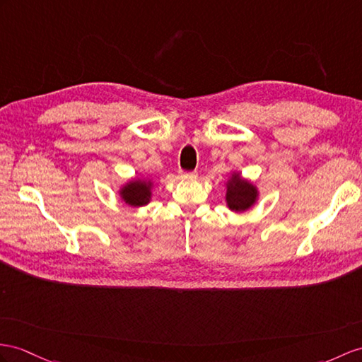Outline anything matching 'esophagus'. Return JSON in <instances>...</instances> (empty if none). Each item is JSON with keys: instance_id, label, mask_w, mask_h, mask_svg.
<instances>
[{"instance_id": "1", "label": "esophagus", "mask_w": 362, "mask_h": 362, "mask_svg": "<svg viewBox=\"0 0 362 362\" xmlns=\"http://www.w3.org/2000/svg\"><path fill=\"white\" fill-rule=\"evenodd\" d=\"M180 176H181V178H197L198 173H197V172H184V170H180Z\"/></svg>"}]
</instances>
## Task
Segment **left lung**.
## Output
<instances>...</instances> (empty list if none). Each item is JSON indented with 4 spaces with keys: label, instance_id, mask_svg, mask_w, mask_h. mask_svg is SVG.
<instances>
[{
    "label": "left lung",
    "instance_id": "left-lung-1",
    "mask_svg": "<svg viewBox=\"0 0 362 362\" xmlns=\"http://www.w3.org/2000/svg\"><path fill=\"white\" fill-rule=\"evenodd\" d=\"M227 204L228 209L241 211L249 209L257 201V189L249 181L243 180L240 175H233L227 184Z\"/></svg>",
    "mask_w": 362,
    "mask_h": 362
}]
</instances>
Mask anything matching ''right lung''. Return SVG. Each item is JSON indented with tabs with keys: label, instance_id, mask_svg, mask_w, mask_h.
Wrapping results in <instances>:
<instances>
[{
	"label": "right lung",
	"instance_id": "right-lung-1",
	"mask_svg": "<svg viewBox=\"0 0 362 362\" xmlns=\"http://www.w3.org/2000/svg\"><path fill=\"white\" fill-rule=\"evenodd\" d=\"M122 199L130 206H144L151 201V184L143 181H132L121 192Z\"/></svg>",
	"mask_w": 362,
	"mask_h": 362
}]
</instances>
